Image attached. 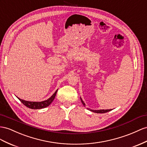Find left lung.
Masks as SVG:
<instances>
[{
	"mask_svg": "<svg viewBox=\"0 0 147 147\" xmlns=\"http://www.w3.org/2000/svg\"><path fill=\"white\" fill-rule=\"evenodd\" d=\"M81 102L82 103V104L84 105V106H85V104L84 102H83V100H82V99L81 98ZM88 109H89V111H91L93 112H95V113H100V114H102V113H106V112H109L110 111H111V109H107V110H104V109H100V110H92V109H89L88 108Z\"/></svg>",
	"mask_w": 147,
	"mask_h": 147,
	"instance_id": "8db88e82",
	"label": "left lung"
}]
</instances>
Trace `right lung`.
Returning a JSON list of instances; mask_svg holds the SVG:
<instances>
[{"label": "right lung", "mask_w": 147, "mask_h": 147, "mask_svg": "<svg viewBox=\"0 0 147 147\" xmlns=\"http://www.w3.org/2000/svg\"><path fill=\"white\" fill-rule=\"evenodd\" d=\"M57 91L58 89L56 90L55 92L50 97V98L46 100L41 101V102H31V101H27L21 99L20 98H18V97H17V98L19 99L22 102V103H23L26 107H27L30 109H40L47 107L49 106V105L51 104V103L55 99L56 93H57Z\"/></svg>", "instance_id": "1"}]
</instances>
